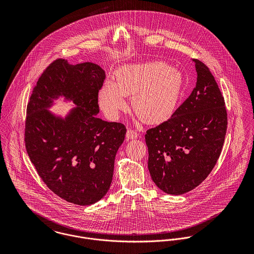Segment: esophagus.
<instances>
[{
  "label": "esophagus",
  "instance_id": "esophagus-1",
  "mask_svg": "<svg viewBox=\"0 0 254 254\" xmlns=\"http://www.w3.org/2000/svg\"><path fill=\"white\" fill-rule=\"evenodd\" d=\"M126 137L128 140H134V139L139 138V134L133 129H128V131L126 133Z\"/></svg>",
  "mask_w": 254,
  "mask_h": 254
}]
</instances>
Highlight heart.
I'll list each match as a JSON object with an SVG mask.
<instances>
[{"mask_svg":"<svg viewBox=\"0 0 254 254\" xmlns=\"http://www.w3.org/2000/svg\"><path fill=\"white\" fill-rule=\"evenodd\" d=\"M184 91L181 73L162 62L129 64L114 73L100 92V106L109 117L125 109L124 97H132L131 105L138 117L148 124L168 120L177 109Z\"/></svg>","mask_w":254,"mask_h":254,"instance_id":"b5f03b06","label":"heart"}]
</instances>
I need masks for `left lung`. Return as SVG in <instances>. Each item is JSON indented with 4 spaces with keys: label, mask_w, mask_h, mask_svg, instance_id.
<instances>
[{
    "label": "left lung",
    "mask_w": 254,
    "mask_h": 254,
    "mask_svg": "<svg viewBox=\"0 0 254 254\" xmlns=\"http://www.w3.org/2000/svg\"><path fill=\"white\" fill-rule=\"evenodd\" d=\"M193 62L197 78L191 94L167 121L145 135L151 179L169 194L186 193L206 179L227 131L224 97L214 76L203 63Z\"/></svg>",
    "instance_id": "1"
}]
</instances>
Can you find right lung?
Masks as SVG:
<instances>
[{
  "label": "right lung",
  "mask_w": 254,
  "mask_h": 254,
  "mask_svg": "<svg viewBox=\"0 0 254 254\" xmlns=\"http://www.w3.org/2000/svg\"><path fill=\"white\" fill-rule=\"evenodd\" d=\"M105 78L96 64L56 60L38 79L26 109L24 142L31 162L52 191L77 205L106 195L125 139L124 124L97 117ZM61 95L75 105L65 119L47 110Z\"/></svg>",
  "instance_id": "right-lung-1"
}]
</instances>
